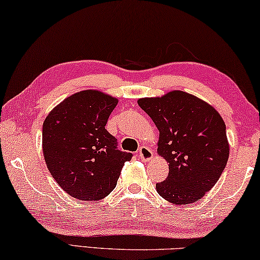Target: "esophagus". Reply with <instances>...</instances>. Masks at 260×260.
I'll use <instances>...</instances> for the list:
<instances>
[{
  "label": "esophagus",
  "instance_id": "esophagus-1",
  "mask_svg": "<svg viewBox=\"0 0 260 260\" xmlns=\"http://www.w3.org/2000/svg\"><path fill=\"white\" fill-rule=\"evenodd\" d=\"M152 156H154V154H152V150L150 149V148H148V147L140 148L139 157L142 160H145V162H149V160L152 158Z\"/></svg>",
  "mask_w": 260,
  "mask_h": 260
}]
</instances>
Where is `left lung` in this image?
I'll return each mask as SVG.
<instances>
[{
	"label": "left lung",
	"mask_w": 260,
	"mask_h": 260,
	"mask_svg": "<svg viewBox=\"0 0 260 260\" xmlns=\"http://www.w3.org/2000/svg\"><path fill=\"white\" fill-rule=\"evenodd\" d=\"M138 104L158 128L157 152L169 162L168 178L156 184L158 194L175 205L201 199L228 162L223 119L212 105L179 90L140 98Z\"/></svg>",
	"instance_id": "1"
}]
</instances>
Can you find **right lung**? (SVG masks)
Returning a JSON list of instances; mask_svg holds the SVG:
<instances>
[{
	"mask_svg": "<svg viewBox=\"0 0 260 260\" xmlns=\"http://www.w3.org/2000/svg\"><path fill=\"white\" fill-rule=\"evenodd\" d=\"M118 100L98 90L74 93L55 106L43 125L47 169L66 193L84 201L108 197L131 152L105 129Z\"/></svg>",
	"mask_w": 260,
	"mask_h": 260,
	"instance_id": "1",
	"label": "right lung"
}]
</instances>
